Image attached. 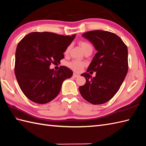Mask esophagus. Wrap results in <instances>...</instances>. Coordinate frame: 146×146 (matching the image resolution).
I'll return each instance as SVG.
<instances>
[{
	"label": "esophagus",
	"instance_id": "1",
	"mask_svg": "<svg viewBox=\"0 0 146 146\" xmlns=\"http://www.w3.org/2000/svg\"><path fill=\"white\" fill-rule=\"evenodd\" d=\"M73 77L74 78H78L79 76H80V75H79V74H76V73H73Z\"/></svg>",
	"mask_w": 146,
	"mask_h": 146
}]
</instances>
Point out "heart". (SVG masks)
<instances>
[{"mask_svg":"<svg viewBox=\"0 0 146 146\" xmlns=\"http://www.w3.org/2000/svg\"><path fill=\"white\" fill-rule=\"evenodd\" d=\"M80 45L81 47V48L83 49L84 51V52L88 49H92V46L91 45V44H90L88 42H84V41H81L80 42ZM70 48V46H68L67 47L65 50V53H68L69 50ZM69 67H70L71 68L73 69L74 71H75L76 72H80L81 71H82L84 64L83 62H78V61H73V62L69 63L68 64Z\"/></svg>","mask_w":146,"mask_h":146,"instance_id":"b5f03b06","label":"heart"}]
</instances>
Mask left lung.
Instances as JSON below:
<instances>
[{
  "label": "left lung",
  "mask_w": 146,
  "mask_h": 146,
  "mask_svg": "<svg viewBox=\"0 0 146 146\" xmlns=\"http://www.w3.org/2000/svg\"><path fill=\"white\" fill-rule=\"evenodd\" d=\"M82 36L93 44L97 53L88 68L96 72L92 78L81 74L86 83L79 87L81 96L93 104L108 102L119 90L128 71L127 47L117 35L108 31L93 30Z\"/></svg>",
  "instance_id": "1"
}]
</instances>
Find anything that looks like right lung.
<instances>
[{
    "label": "right lung",
    "mask_w": 146,
    "mask_h": 146,
    "mask_svg": "<svg viewBox=\"0 0 146 146\" xmlns=\"http://www.w3.org/2000/svg\"><path fill=\"white\" fill-rule=\"evenodd\" d=\"M76 35L65 36L51 32H32L22 39L15 52V74L20 89L27 98L46 104L59 94L62 83L73 72L65 66L50 69L59 63Z\"/></svg>",
    "instance_id": "1"
}]
</instances>
